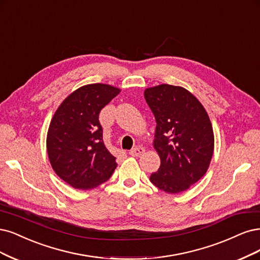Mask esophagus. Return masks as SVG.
I'll list each match as a JSON object with an SVG mask.
<instances>
[{
  "label": "esophagus",
  "instance_id": "esophagus-1",
  "mask_svg": "<svg viewBox=\"0 0 260 260\" xmlns=\"http://www.w3.org/2000/svg\"><path fill=\"white\" fill-rule=\"evenodd\" d=\"M144 151H145V148H144V147L137 146V147L132 148V149L129 151V155H131V156H133V157H139V156H141L143 153H144Z\"/></svg>",
  "mask_w": 260,
  "mask_h": 260
}]
</instances>
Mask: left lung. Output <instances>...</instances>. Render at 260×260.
<instances>
[{
  "label": "left lung",
  "instance_id": "8db88e82",
  "mask_svg": "<svg viewBox=\"0 0 260 260\" xmlns=\"http://www.w3.org/2000/svg\"><path fill=\"white\" fill-rule=\"evenodd\" d=\"M144 96L157 122L154 148L161 161L149 180L168 193L187 190L207 173L213 156L209 115L200 101L180 86L150 87Z\"/></svg>",
  "mask_w": 260,
  "mask_h": 260
}]
</instances>
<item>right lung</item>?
I'll use <instances>...</instances> for the list:
<instances>
[{
	"instance_id": "1",
	"label": "right lung",
	"mask_w": 260,
	"mask_h": 260,
	"mask_svg": "<svg viewBox=\"0 0 260 260\" xmlns=\"http://www.w3.org/2000/svg\"><path fill=\"white\" fill-rule=\"evenodd\" d=\"M120 92L106 84L76 89L60 104L47 132V154L56 174L76 189L106 182L117 167L104 145L99 114Z\"/></svg>"
}]
</instances>
